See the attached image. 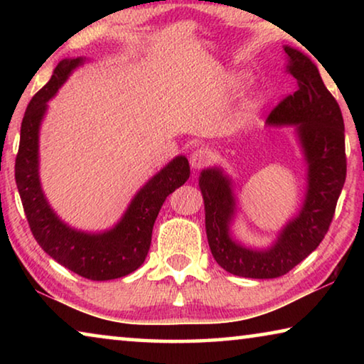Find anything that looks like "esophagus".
<instances>
[{
    "label": "esophagus",
    "mask_w": 364,
    "mask_h": 364,
    "mask_svg": "<svg viewBox=\"0 0 364 364\" xmlns=\"http://www.w3.org/2000/svg\"><path fill=\"white\" fill-rule=\"evenodd\" d=\"M210 152H208L207 149H196L193 154H191L189 157V162H191V167H193L194 170H199L202 167H205V165L210 162Z\"/></svg>",
    "instance_id": "obj_1"
}]
</instances>
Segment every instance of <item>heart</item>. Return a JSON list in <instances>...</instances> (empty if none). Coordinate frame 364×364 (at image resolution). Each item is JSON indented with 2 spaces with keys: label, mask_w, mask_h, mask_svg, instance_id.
I'll list each match as a JSON object with an SVG mask.
<instances>
[{
  "label": "heart",
  "mask_w": 364,
  "mask_h": 364,
  "mask_svg": "<svg viewBox=\"0 0 364 364\" xmlns=\"http://www.w3.org/2000/svg\"><path fill=\"white\" fill-rule=\"evenodd\" d=\"M254 83V77L249 72L244 70H232L226 75V85L228 88L232 91H242ZM263 107V97L260 95L252 96L250 100L244 104V114L245 115H255L258 110Z\"/></svg>",
  "instance_id": "heart-1"
}]
</instances>
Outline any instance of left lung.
<instances>
[{
	"label": "left lung",
	"instance_id": "8db88e82",
	"mask_svg": "<svg viewBox=\"0 0 364 364\" xmlns=\"http://www.w3.org/2000/svg\"><path fill=\"white\" fill-rule=\"evenodd\" d=\"M282 49L286 72L297 80V91L269 114L267 127L292 128L305 164V194L299 212L268 245H245L232 230L239 210L232 178L221 165L207 167L199 175L213 258L228 273L252 279L279 278L318 247L329 230L347 175L341 107L324 86L316 64L292 46Z\"/></svg>",
	"mask_w": 364,
	"mask_h": 364
}]
</instances>
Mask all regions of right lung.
I'll return each mask as SVG.
<instances>
[{"label":"right lung","instance_id":"right-lung-1","mask_svg":"<svg viewBox=\"0 0 364 364\" xmlns=\"http://www.w3.org/2000/svg\"><path fill=\"white\" fill-rule=\"evenodd\" d=\"M86 58H65L36 93L23 115L16 159V183L36 242L67 269L91 281H109L136 271L151 247L152 228L160 207L189 178V162L180 154L151 176L128 204L117 223L104 231L77 230L54 212L40 180V130L48 102L58 95Z\"/></svg>","mask_w":364,"mask_h":364}]
</instances>
